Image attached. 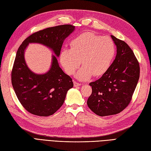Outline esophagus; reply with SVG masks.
<instances>
[{
  "instance_id": "obj_1",
  "label": "esophagus",
  "mask_w": 151,
  "mask_h": 151,
  "mask_svg": "<svg viewBox=\"0 0 151 151\" xmlns=\"http://www.w3.org/2000/svg\"><path fill=\"white\" fill-rule=\"evenodd\" d=\"M73 83H74V86H75V87H78V86H81V84H80V83H78V82H75V81H74V82H73Z\"/></svg>"
}]
</instances>
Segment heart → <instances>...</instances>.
<instances>
[{
	"mask_svg": "<svg viewBox=\"0 0 151 151\" xmlns=\"http://www.w3.org/2000/svg\"><path fill=\"white\" fill-rule=\"evenodd\" d=\"M71 49L64 48L60 62L68 75L76 74L80 80H87L92 75L99 76L108 71L115 53L114 42L109 37H101L92 32H84L71 42Z\"/></svg>",
	"mask_w": 151,
	"mask_h": 151,
	"instance_id": "1",
	"label": "heart"
}]
</instances>
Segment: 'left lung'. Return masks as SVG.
Wrapping results in <instances>:
<instances>
[{"mask_svg": "<svg viewBox=\"0 0 151 151\" xmlns=\"http://www.w3.org/2000/svg\"><path fill=\"white\" fill-rule=\"evenodd\" d=\"M117 54L108 71L89 83L92 94L88 108L99 116L121 112L129 105L140 77V65L132 50L124 41L111 35Z\"/></svg>", "mask_w": 151, "mask_h": 151, "instance_id": "8db88e82", "label": "left lung"}]
</instances>
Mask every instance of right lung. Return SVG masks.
Listing matches in <instances>:
<instances>
[{"label":"right lung","mask_w":151,"mask_h":151,"mask_svg":"<svg viewBox=\"0 0 151 151\" xmlns=\"http://www.w3.org/2000/svg\"><path fill=\"white\" fill-rule=\"evenodd\" d=\"M75 27L63 25L49 27L32 34L19 47L12 73L11 82L19 101L30 114L47 117L63 105L67 92L73 87L72 79L64 73L57 57L65 39L74 32ZM29 43H38L52 50L51 66L43 74H37L28 67L24 60V51Z\"/></svg>","instance_id":"add662e5"}]
</instances>
